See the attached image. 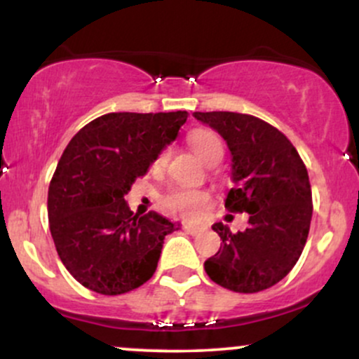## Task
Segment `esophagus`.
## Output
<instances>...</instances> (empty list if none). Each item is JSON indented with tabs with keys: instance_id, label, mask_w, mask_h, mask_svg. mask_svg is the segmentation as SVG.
I'll return each instance as SVG.
<instances>
[{
	"instance_id": "34e87169",
	"label": "esophagus",
	"mask_w": 359,
	"mask_h": 359,
	"mask_svg": "<svg viewBox=\"0 0 359 359\" xmlns=\"http://www.w3.org/2000/svg\"><path fill=\"white\" fill-rule=\"evenodd\" d=\"M182 229H184L185 233L192 234V236H196V234H199V233L205 231L204 226H197V224H184V226H182Z\"/></svg>"
}]
</instances>
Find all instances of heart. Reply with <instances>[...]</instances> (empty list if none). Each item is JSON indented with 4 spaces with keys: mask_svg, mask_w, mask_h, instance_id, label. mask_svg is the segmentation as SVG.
Here are the masks:
<instances>
[{
    "mask_svg": "<svg viewBox=\"0 0 359 359\" xmlns=\"http://www.w3.org/2000/svg\"><path fill=\"white\" fill-rule=\"evenodd\" d=\"M189 145L192 147L194 154L199 156L204 163L214 165L222 158L224 154V145H222L219 135L216 131L208 130V128H199L189 135ZM167 151H160L155 158V167L160 168L165 165ZM163 205L168 212L175 214L179 217H194L201 209L208 204V194L196 189L177 187L172 189L163 196Z\"/></svg>",
    "mask_w": 359,
    "mask_h": 359,
    "instance_id": "b5f03b06",
    "label": "heart"
}]
</instances>
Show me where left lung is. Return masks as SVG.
<instances>
[{
  "label": "left lung",
  "instance_id": "left-lung-1",
  "mask_svg": "<svg viewBox=\"0 0 359 359\" xmlns=\"http://www.w3.org/2000/svg\"><path fill=\"white\" fill-rule=\"evenodd\" d=\"M228 143L233 182L224 208L248 212V228L212 229L221 248L205 259L212 282L240 294H257L278 283L306 246L312 217V191L306 163L282 131L257 116L231 111L194 113Z\"/></svg>",
  "mask_w": 359,
  "mask_h": 359
}]
</instances>
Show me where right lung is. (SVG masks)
<instances>
[{"instance_id": "right-lung-1", "label": "right lung", "mask_w": 359, "mask_h": 359, "mask_svg": "<svg viewBox=\"0 0 359 359\" xmlns=\"http://www.w3.org/2000/svg\"><path fill=\"white\" fill-rule=\"evenodd\" d=\"M187 116L108 113L65 147L48 187V224L62 263L81 285L121 295L154 277L163 240L179 224L154 211L133 214L125 196Z\"/></svg>"}]
</instances>
